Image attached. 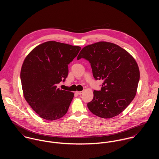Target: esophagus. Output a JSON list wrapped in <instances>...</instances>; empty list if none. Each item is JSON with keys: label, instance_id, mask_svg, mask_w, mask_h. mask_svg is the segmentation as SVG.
<instances>
[{"label": "esophagus", "instance_id": "obj_1", "mask_svg": "<svg viewBox=\"0 0 159 159\" xmlns=\"http://www.w3.org/2000/svg\"><path fill=\"white\" fill-rule=\"evenodd\" d=\"M76 93H77V94H79V95H81V94H82L83 91H77Z\"/></svg>", "mask_w": 159, "mask_h": 159}]
</instances>
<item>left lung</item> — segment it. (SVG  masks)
Masks as SVG:
<instances>
[{"instance_id":"left-lung-1","label":"left lung","mask_w":159,"mask_h":159,"mask_svg":"<svg viewBox=\"0 0 159 159\" xmlns=\"http://www.w3.org/2000/svg\"><path fill=\"white\" fill-rule=\"evenodd\" d=\"M90 63L96 80H103L100 90H94L87 107L94 115L111 118L122 112L133 100L140 80L137 61L118 45L99 41L84 47L77 60Z\"/></svg>"}]
</instances>
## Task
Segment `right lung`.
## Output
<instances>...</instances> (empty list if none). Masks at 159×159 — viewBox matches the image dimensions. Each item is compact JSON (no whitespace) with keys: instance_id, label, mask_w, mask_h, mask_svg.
I'll list each match as a JSON object with an SVG mask.
<instances>
[{"instance_id":"1","label":"right lung","mask_w":159,"mask_h":159,"mask_svg":"<svg viewBox=\"0 0 159 159\" xmlns=\"http://www.w3.org/2000/svg\"><path fill=\"white\" fill-rule=\"evenodd\" d=\"M81 48L50 41L35 47L26 57L20 70L25 98L43 119L53 121L63 117L74 94L57 88L69 73V65Z\"/></svg>"}]
</instances>
